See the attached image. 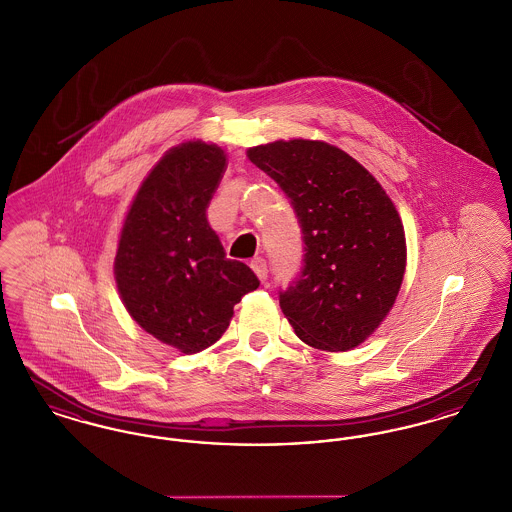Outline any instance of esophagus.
Listing matches in <instances>:
<instances>
[{"instance_id": "obj_1", "label": "esophagus", "mask_w": 512, "mask_h": 512, "mask_svg": "<svg viewBox=\"0 0 512 512\" xmlns=\"http://www.w3.org/2000/svg\"><path fill=\"white\" fill-rule=\"evenodd\" d=\"M251 268L257 274V278L265 284L268 278L267 261L265 259H255V261H251Z\"/></svg>"}]
</instances>
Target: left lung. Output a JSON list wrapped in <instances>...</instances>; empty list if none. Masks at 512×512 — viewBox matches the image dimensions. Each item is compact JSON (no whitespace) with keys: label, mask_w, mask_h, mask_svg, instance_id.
I'll return each instance as SVG.
<instances>
[{"label":"left lung","mask_w":512,"mask_h":512,"mask_svg":"<svg viewBox=\"0 0 512 512\" xmlns=\"http://www.w3.org/2000/svg\"><path fill=\"white\" fill-rule=\"evenodd\" d=\"M247 157L282 188L303 232V267L280 292L297 338L322 351L361 345L390 313L407 265L390 195L326 142L278 140L249 147Z\"/></svg>","instance_id":"1"}]
</instances>
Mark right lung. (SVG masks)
<instances>
[{
    "mask_svg": "<svg viewBox=\"0 0 512 512\" xmlns=\"http://www.w3.org/2000/svg\"><path fill=\"white\" fill-rule=\"evenodd\" d=\"M224 171L226 153L215 144L169 149L134 195L115 255L130 317L186 355L219 340L234 305L259 288L251 268L226 259L205 215Z\"/></svg>",
    "mask_w": 512,
    "mask_h": 512,
    "instance_id": "add662e5",
    "label": "right lung"
}]
</instances>
